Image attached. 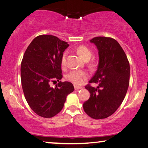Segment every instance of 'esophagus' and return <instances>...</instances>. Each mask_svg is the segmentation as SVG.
Instances as JSON below:
<instances>
[{"mask_svg": "<svg viewBox=\"0 0 148 148\" xmlns=\"http://www.w3.org/2000/svg\"><path fill=\"white\" fill-rule=\"evenodd\" d=\"M74 89H75V90H79V89H82V87L77 86H74Z\"/></svg>", "mask_w": 148, "mask_h": 148, "instance_id": "1", "label": "esophagus"}]
</instances>
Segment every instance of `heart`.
I'll return each mask as SVG.
<instances>
[{
    "mask_svg": "<svg viewBox=\"0 0 148 148\" xmlns=\"http://www.w3.org/2000/svg\"><path fill=\"white\" fill-rule=\"evenodd\" d=\"M77 51L80 56L85 60H89L92 56V51L88 47L86 46H79L77 47ZM66 57L67 52L65 51L62 54L61 58V65L62 66H65L66 64ZM88 73L87 72L82 71V70H72L69 73L67 74L66 79L70 82L76 85H82L83 84L88 77Z\"/></svg>",
    "mask_w": 148,
    "mask_h": 148,
    "instance_id": "obj_1",
    "label": "heart"
}]
</instances>
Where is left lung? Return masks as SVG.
<instances>
[{"mask_svg": "<svg viewBox=\"0 0 148 148\" xmlns=\"http://www.w3.org/2000/svg\"><path fill=\"white\" fill-rule=\"evenodd\" d=\"M90 42L98 49L99 61L89 83L97 84L98 87L90 84L85 87L90 97L83 108L91 118L104 119L113 114L123 101L129 85L130 65L123 49L115 39L98 36Z\"/></svg>", "mask_w": 148, "mask_h": 148, "instance_id": "8db88e82", "label": "left lung"}]
</instances>
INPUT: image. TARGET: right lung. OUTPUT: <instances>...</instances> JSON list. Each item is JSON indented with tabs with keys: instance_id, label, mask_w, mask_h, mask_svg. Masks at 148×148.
<instances>
[{
	"instance_id": "obj_1",
	"label": "right lung",
	"mask_w": 148,
	"mask_h": 148,
	"mask_svg": "<svg viewBox=\"0 0 148 148\" xmlns=\"http://www.w3.org/2000/svg\"><path fill=\"white\" fill-rule=\"evenodd\" d=\"M69 46L53 35H40L27 47L21 61V79L25 97L37 115L50 118L59 113L67 95L74 91L69 82H61V58ZM58 82L55 88L51 81Z\"/></svg>"
}]
</instances>
